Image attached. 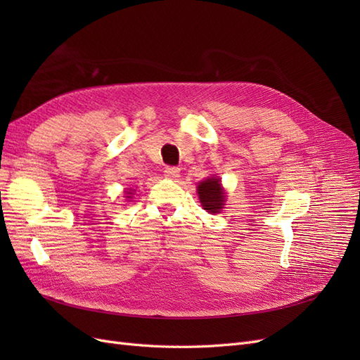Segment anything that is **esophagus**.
Returning <instances> with one entry per match:
<instances>
[{
    "label": "esophagus",
    "instance_id": "obj_1",
    "mask_svg": "<svg viewBox=\"0 0 360 360\" xmlns=\"http://www.w3.org/2000/svg\"><path fill=\"white\" fill-rule=\"evenodd\" d=\"M163 172H165V177L176 180L180 176V168H177V167H167Z\"/></svg>",
    "mask_w": 360,
    "mask_h": 360
}]
</instances>
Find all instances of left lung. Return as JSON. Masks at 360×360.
Wrapping results in <instances>:
<instances>
[{
	"label": "left lung",
	"instance_id": "obj_1",
	"mask_svg": "<svg viewBox=\"0 0 360 360\" xmlns=\"http://www.w3.org/2000/svg\"><path fill=\"white\" fill-rule=\"evenodd\" d=\"M198 195L202 209L209 213H219L225 201V193L219 179H207L198 184Z\"/></svg>",
	"mask_w": 360,
	"mask_h": 360
}]
</instances>
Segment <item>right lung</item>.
Segmentation results:
<instances>
[{
    "instance_id": "right-lung-1",
    "label": "right lung",
    "mask_w": 360,
    "mask_h": 360,
    "mask_svg": "<svg viewBox=\"0 0 360 360\" xmlns=\"http://www.w3.org/2000/svg\"><path fill=\"white\" fill-rule=\"evenodd\" d=\"M127 195H132V193H130V192H127ZM127 198H132V197H127Z\"/></svg>"
}]
</instances>
